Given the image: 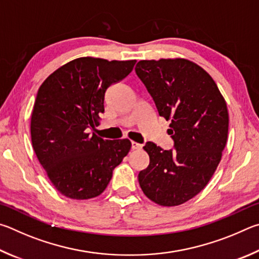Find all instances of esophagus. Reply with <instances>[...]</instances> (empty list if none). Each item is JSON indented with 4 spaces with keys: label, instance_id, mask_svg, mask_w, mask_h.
Instances as JSON below:
<instances>
[{
    "label": "esophagus",
    "instance_id": "esophagus-1",
    "mask_svg": "<svg viewBox=\"0 0 259 259\" xmlns=\"http://www.w3.org/2000/svg\"><path fill=\"white\" fill-rule=\"evenodd\" d=\"M141 148H142V144L132 141V150H140Z\"/></svg>",
    "mask_w": 259,
    "mask_h": 259
}]
</instances>
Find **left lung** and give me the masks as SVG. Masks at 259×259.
Instances as JSON below:
<instances>
[{
  "mask_svg": "<svg viewBox=\"0 0 259 259\" xmlns=\"http://www.w3.org/2000/svg\"><path fill=\"white\" fill-rule=\"evenodd\" d=\"M135 72L159 116L170 120L174 141V150L146 143L150 162L140 171V187L158 205H182L206 187L220 164L229 131L226 102L211 76L187 59L141 60Z\"/></svg>",
  "mask_w": 259,
  "mask_h": 259,
  "instance_id": "obj_1",
  "label": "left lung"
}]
</instances>
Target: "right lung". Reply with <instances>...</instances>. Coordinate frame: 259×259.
<instances>
[{
    "label": "right lung",
    "mask_w": 259,
    "mask_h": 259,
    "mask_svg": "<svg viewBox=\"0 0 259 259\" xmlns=\"http://www.w3.org/2000/svg\"><path fill=\"white\" fill-rule=\"evenodd\" d=\"M135 62L78 58L52 72L38 89L31 143L48 178L65 197L85 200L100 196L128 153L130 140L110 141L91 131L104 111L107 89L124 79Z\"/></svg>",
    "instance_id": "add662e5"
}]
</instances>
